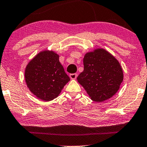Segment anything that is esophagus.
<instances>
[{
	"mask_svg": "<svg viewBox=\"0 0 147 147\" xmlns=\"http://www.w3.org/2000/svg\"><path fill=\"white\" fill-rule=\"evenodd\" d=\"M69 76H70V78H71V79L74 80V79H76V77H77V74H76V73L70 74H69Z\"/></svg>",
	"mask_w": 147,
	"mask_h": 147,
	"instance_id": "esophagus-1",
	"label": "esophagus"
}]
</instances>
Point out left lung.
<instances>
[{
    "instance_id": "left-lung-1",
    "label": "left lung",
    "mask_w": 147,
    "mask_h": 147,
    "mask_svg": "<svg viewBox=\"0 0 147 147\" xmlns=\"http://www.w3.org/2000/svg\"><path fill=\"white\" fill-rule=\"evenodd\" d=\"M83 63L84 71L77 81L90 99L102 102L113 97L123 80V72L117 59L106 49L97 48L85 54Z\"/></svg>"
}]
</instances>
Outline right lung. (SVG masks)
Here are the masks:
<instances>
[{
	"instance_id": "add662e5",
	"label": "right lung",
	"mask_w": 147,
	"mask_h": 147,
	"mask_svg": "<svg viewBox=\"0 0 147 147\" xmlns=\"http://www.w3.org/2000/svg\"><path fill=\"white\" fill-rule=\"evenodd\" d=\"M24 76L30 92L46 102L57 97L70 80L59 62V55L52 50L37 54L28 63Z\"/></svg>"
}]
</instances>
